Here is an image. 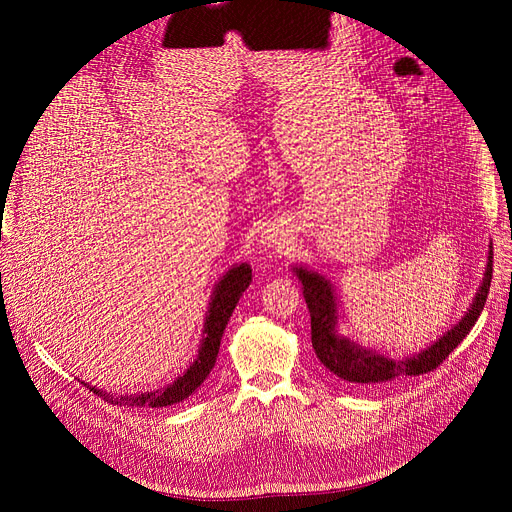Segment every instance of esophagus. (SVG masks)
<instances>
[{
  "label": "esophagus",
  "mask_w": 512,
  "mask_h": 512,
  "mask_svg": "<svg viewBox=\"0 0 512 512\" xmlns=\"http://www.w3.org/2000/svg\"><path fill=\"white\" fill-rule=\"evenodd\" d=\"M265 242H267V245H274V242H276V236H265Z\"/></svg>",
  "instance_id": "esophagus-1"
}]
</instances>
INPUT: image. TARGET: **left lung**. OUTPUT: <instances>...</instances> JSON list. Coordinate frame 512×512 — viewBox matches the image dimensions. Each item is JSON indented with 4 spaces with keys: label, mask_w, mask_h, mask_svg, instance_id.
<instances>
[{
    "label": "left lung",
    "mask_w": 512,
    "mask_h": 512,
    "mask_svg": "<svg viewBox=\"0 0 512 512\" xmlns=\"http://www.w3.org/2000/svg\"><path fill=\"white\" fill-rule=\"evenodd\" d=\"M492 259L494 251L490 247L483 282L469 311L459 324L452 326L432 346H427L425 351L405 359H392L384 353L371 351V348H363L351 338L338 334V305L330 280H326L313 270H307V267H292L299 282L303 284V297L311 313V344L317 359L330 373H334L336 378L359 388L394 382L398 378H405V375H421L427 371H434L454 348L463 342V338L475 326L479 313L483 311L492 282Z\"/></svg>",
    "instance_id": "left-lung-1"
}]
</instances>
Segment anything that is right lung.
<instances>
[{"label": "right lung", "mask_w": 512, "mask_h": 512, "mask_svg": "<svg viewBox=\"0 0 512 512\" xmlns=\"http://www.w3.org/2000/svg\"><path fill=\"white\" fill-rule=\"evenodd\" d=\"M251 284V265L240 263L232 265L230 270L220 278V282L215 284L213 294H211V303L205 313V326H203V340L199 346V355L191 363L182 375L168 386V388H159L153 392H141V394H126V396H114L105 390H99L95 386L85 384L93 394L103 398L110 405L118 407H134V409H159V407H170L176 405V402H182L184 398L191 396L209 375V371L215 365V359H218L220 351V340L224 336V330L230 321V315Z\"/></svg>", "instance_id": "1"}]
</instances>
